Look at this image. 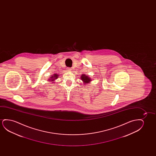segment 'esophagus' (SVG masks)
Here are the masks:
<instances>
[{
  "mask_svg": "<svg viewBox=\"0 0 156 156\" xmlns=\"http://www.w3.org/2000/svg\"><path fill=\"white\" fill-rule=\"evenodd\" d=\"M66 70H67V71H69L71 70V68H66Z\"/></svg>",
  "mask_w": 156,
  "mask_h": 156,
  "instance_id": "esophagus-1",
  "label": "esophagus"
}]
</instances>
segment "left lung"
I'll return each instance as SVG.
<instances>
[{
    "label": "left lung",
    "instance_id": "obj_1",
    "mask_svg": "<svg viewBox=\"0 0 156 156\" xmlns=\"http://www.w3.org/2000/svg\"><path fill=\"white\" fill-rule=\"evenodd\" d=\"M81 79L85 83H90L91 81V80L90 79V78L87 77V76H86L85 75H81Z\"/></svg>",
    "mask_w": 156,
    "mask_h": 156
}]
</instances>
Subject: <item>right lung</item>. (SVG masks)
Segmentation results:
<instances>
[{"label": "right lung", "instance_id": "obj_1", "mask_svg": "<svg viewBox=\"0 0 156 156\" xmlns=\"http://www.w3.org/2000/svg\"><path fill=\"white\" fill-rule=\"evenodd\" d=\"M51 80H52V81H53V80H54V79H55V78L56 77L58 78V75H56V74H55V75H54L53 76H52V77H51Z\"/></svg>", "mask_w": 156, "mask_h": 156}]
</instances>
